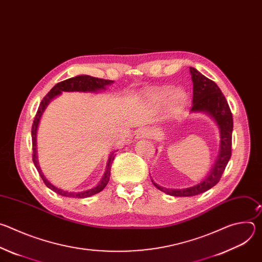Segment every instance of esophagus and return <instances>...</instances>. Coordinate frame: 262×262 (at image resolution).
Here are the masks:
<instances>
[{
  "instance_id": "obj_1",
  "label": "esophagus",
  "mask_w": 262,
  "mask_h": 262,
  "mask_svg": "<svg viewBox=\"0 0 262 262\" xmlns=\"http://www.w3.org/2000/svg\"><path fill=\"white\" fill-rule=\"evenodd\" d=\"M152 137V130L149 128H140L136 132V138L137 139H147V138H151Z\"/></svg>"
}]
</instances>
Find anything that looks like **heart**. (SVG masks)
<instances>
[{"label": "heart", "mask_w": 262, "mask_h": 262, "mask_svg": "<svg viewBox=\"0 0 262 262\" xmlns=\"http://www.w3.org/2000/svg\"><path fill=\"white\" fill-rule=\"evenodd\" d=\"M169 97H170V101H171L172 106L175 107V108L181 107L186 102V98H188L184 90L176 89V90L172 91L170 88L160 90V91L154 93L152 96H151L152 100L158 102V103L166 102Z\"/></svg>", "instance_id": "b5f03b06"}]
</instances>
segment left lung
<instances>
[{
	"mask_svg": "<svg viewBox=\"0 0 262 262\" xmlns=\"http://www.w3.org/2000/svg\"><path fill=\"white\" fill-rule=\"evenodd\" d=\"M190 72L193 81V106L191 111L194 113L204 112L214 119L220 128L221 146L214 166L209 175L202 182L191 186V188L174 190L163 188L152 180L154 184L160 191L174 197L196 196L211 189L220 181L231 158L233 119L228 102L213 81L204 77L202 73L193 67H190Z\"/></svg>",
	"mask_w": 262,
	"mask_h": 262,
	"instance_id": "8db88e82",
	"label": "left lung"
}]
</instances>
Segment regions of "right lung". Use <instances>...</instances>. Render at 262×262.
<instances>
[{
	"label": "right lung",
	"mask_w": 262,
	"mask_h": 262,
	"mask_svg": "<svg viewBox=\"0 0 262 262\" xmlns=\"http://www.w3.org/2000/svg\"><path fill=\"white\" fill-rule=\"evenodd\" d=\"M113 83V81L111 80H103V79H98V78H93L90 76H78L74 77L65 81H62L60 83H58L57 85H55L51 91L43 97V99L41 100L38 110H37V113L35 115L34 121H33V125H32V147H33V163L38 171L40 177L42 178L45 184L48 186L49 189H51L52 191H54L55 193L64 196V197H70V198H87L90 196H93L99 192H101L105 185L108 182L110 179V175H111V167H112V163L114 161V156L111 155L107 161V165H106V170L105 173L103 174L100 182L95 186L93 189H90L88 191H83V192H66L63 191L61 189H58L57 186H55L54 184H52L46 177L45 175L41 173V169L39 167L38 164V160H37V151H36V134H37V128H38V124H39V120L40 117L42 116V113L45 112L46 107L48 106V104L51 102L52 99H54L56 96L60 95L63 91L64 92H73V91H79V92H96L98 90L101 89H105V86L111 85Z\"/></svg>",
	"instance_id": "obj_1"
}]
</instances>
